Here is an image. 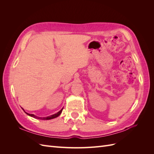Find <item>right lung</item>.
I'll return each instance as SVG.
<instances>
[{
  "label": "right lung",
  "mask_w": 154,
  "mask_h": 154,
  "mask_svg": "<svg viewBox=\"0 0 154 154\" xmlns=\"http://www.w3.org/2000/svg\"><path fill=\"white\" fill-rule=\"evenodd\" d=\"M24 110V109H23ZM62 110H63V109H61L58 112H57V114H53V115H52V116H48V117H45V118H40V117H37V116H35L34 114H28V113H27V112H25L27 114V115H29V116H31V117H32V118H36V119H46V120H48V119H53V118H57V117H58V116H60V114L62 113Z\"/></svg>",
  "instance_id": "right-lung-1"
}]
</instances>
